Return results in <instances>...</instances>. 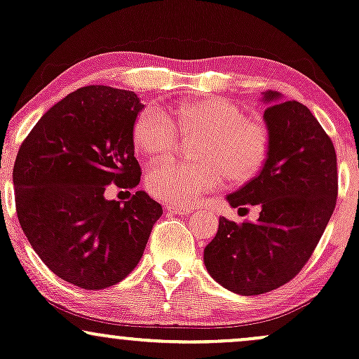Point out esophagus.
Segmentation results:
<instances>
[{"mask_svg": "<svg viewBox=\"0 0 359 359\" xmlns=\"http://www.w3.org/2000/svg\"><path fill=\"white\" fill-rule=\"evenodd\" d=\"M166 210L172 213H180V215H190V213L195 212V208L183 207V205H166Z\"/></svg>", "mask_w": 359, "mask_h": 359, "instance_id": "1", "label": "esophagus"}]
</instances>
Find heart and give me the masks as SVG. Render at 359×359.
I'll list each match as a JSON object with an SVG mask.
<instances>
[{
	"label": "heart",
	"instance_id": "b5f03b06",
	"mask_svg": "<svg viewBox=\"0 0 359 359\" xmlns=\"http://www.w3.org/2000/svg\"><path fill=\"white\" fill-rule=\"evenodd\" d=\"M178 135L198 139L191 151L195 164L163 163L146 178L149 193L168 203L193 205L219 188L224 176L233 184L248 183L259 175L269 154L266 126L248 118L243 108L224 98L180 103L171 110V118L147 107L132 127L135 151L149 159L171 154Z\"/></svg>",
	"mask_w": 359,
	"mask_h": 359
}]
</instances>
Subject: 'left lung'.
Segmentation results:
<instances>
[{
  "label": "left lung",
  "mask_w": 359,
  "mask_h": 359,
  "mask_svg": "<svg viewBox=\"0 0 359 359\" xmlns=\"http://www.w3.org/2000/svg\"><path fill=\"white\" fill-rule=\"evenodd\" d=\"M269 154L256 178L227 195L232 208L259 205L256 222L225 217L205 248L217 283L239 295H261L300 273L320 241L337 198L332 140L305 104L263 93ZM248 212V208H244Z\"/></svg>",
  "instance_id": "obj_1"
}]
</instances>
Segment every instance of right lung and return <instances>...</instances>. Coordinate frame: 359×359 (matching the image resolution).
<instances>
[{
	"label": "right lung",
	"mask_w": 359,
	"mask_h": 359,
	"mask_svg": "<svg viewBox=\"0 0 359 359\" xmlns=\"http://www.w3.org/2000/svg\"><path fill=\"white\" fill-rule=\"evenodd\" d=\"M134 91L84 86L49 108L23 140L13 168L17 215L52 273L79 288L118 283L137 266L163 207L146 191L104 198L108 184L140 181L132 127Z\"/></svg>",
	"instance_id": "obj_1"
}]
</instances>
